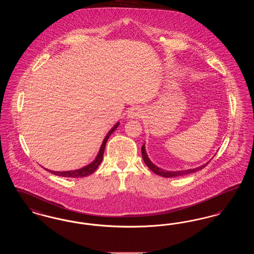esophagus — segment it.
Instances as JSON below:
<instances>
[{"label":"esophagus","instance_id":"1","mask_svg":"<svg viewBox=\"0 0 254 254\" xmlns=\"http://www.w3.org/2000/svg\"><path fill=\"white\" fill-rule=\"evenodd\" d=\"M142 116H143V110L140 107L131 108L127 113V117L131 119H138V118H141Z\"/></svg>","mask_w":254,"mask_h":254}]
</instances>
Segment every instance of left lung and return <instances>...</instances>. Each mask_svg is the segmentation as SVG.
Masks as SVG:
<instances>
[{
  "mask_svg": "<svg viewBox=\"0 0 254 254\" xmlns=\"http://www.w3.org/2000/svg\"><path fill=\"white\" fill-rule=\"evenodd\" d=\"M142 156H143V160L145 162V165L147 166V168L150 169L151 171H153L154 173H156L158 175L162 176V177H167V178H170V177H176V176H182V175H186V174H190V173H193L196 171H199L202 169H204L205 166L208 164L206 163L205 165L195 168V169H187V170H178V171H167L165 169H160L156 167L150 160L149 158L147 157V154L145 152V145H142Z\"/></svg>",
  "mask_w": 254,
  "mask_h": 254,
  "instance_id": "obj_1",
  "label": "left lung"
}]
</instances>
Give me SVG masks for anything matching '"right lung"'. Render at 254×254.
<instances>
[{
    "label": "right lung",
    "mask_w": 254,
    "mask_h": 254,
    "mask_svg": "<svg viewBox=\"0 0 254 254\" xmlns=\"http://www.w3.org/2000/svg\"><path fill=\"white\" fill-rule=\"evenodd\" d=\"M119 126V123H117L110 130L109 133L107 134V136L105 137L102 145L100 147V150L97 154L96 158L93 162H91L89 165L85 166L82 169H76V170H68V171H53V170H50V169H47L48 171H49L50 173L54 174V175H58V176H62V177H70V178H79V177H85L87 175H90L92 174L97 169L98 167L100 166V164L102 163L103 161V156H104V151H105V147H106V144L108 142V139L109 138V136L111 135V133L113 132Z\"/></svg>",
    "instance_id": "add662e5"
}]
</instances>
